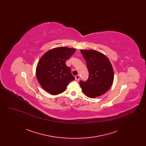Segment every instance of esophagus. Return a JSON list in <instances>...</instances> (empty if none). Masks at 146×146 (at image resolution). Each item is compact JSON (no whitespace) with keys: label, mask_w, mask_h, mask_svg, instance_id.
<instances>
[{"label":"esophagus","mask_w":146,"mask_h":146,"mask_svg":"<svg viewBox=\"0 0 146 146\" xmlns=\"http://www.w3.org/2000/svg\"><path fill=\"white\" fill-rule=\"evenodd\" d=\"M75 79H76V80H79V79H80L79 75H76V76H75Z\"/></svg>","instance_id":"1"}]
</instances>
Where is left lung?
I'll return each mask as SVG.
<instances>
[{"label": "left lung", "instance_id": "8db88e82", "mask_svg": "<svg viewBox=\"0 0 146 146\" xmlns=\"http://www.w3.org/2000/svg\"><path fill=\"white\" fill-rule=\"evenodd\" d=\"M86 61L89 77L86 81L80 80V85L84 94L90 98L104 94L111 88L114 79L111 63L103 54L93 50H81Z\"/></svg>", "mask_w": 146, "mask_h": 146}]
</instances>
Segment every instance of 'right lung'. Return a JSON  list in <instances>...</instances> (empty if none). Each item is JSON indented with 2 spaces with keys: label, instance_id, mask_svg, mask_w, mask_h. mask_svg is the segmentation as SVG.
Listing matches in <instances>:
<instances>
[{
  "label": "right lung",
  "instance_id": "1",
  "mask_svg": "<svg viewBox=\"0 0 146 146\" xmlns=\"http://www.w3.org/2000/svg\"><path fill=\"white\" fill-rule=\"evenodd\" d=\"M76 49L60 47L46 52L38 63L36 74L42 88L52 95L63 92L70 82L75 79L66 61Z\"/></svg>",
  "mask_w": 146,
  "mask_h": 146
}]
</instances>
